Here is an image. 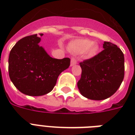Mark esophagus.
<instances>
[{
    "label": "esophagus",
    "mask_w": 135,
    "mask_h": 135,
    "mask_svg": "<svg viewBox=\"0 0 135 135\" xmlns=\"http://www.w3.org/2000/svg\"><path fill=\"white\" fill-rule=\"evenodd\" d=\"M77 64V60L75 59V58H71V61H70V65L71 66H74L75 65Z\"/></svg>",
    "instance_id": "34e87169"
}]
</instances>
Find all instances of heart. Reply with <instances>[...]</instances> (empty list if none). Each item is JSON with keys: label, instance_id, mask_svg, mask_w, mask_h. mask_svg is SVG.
<instances>
[{"label": "heart", "instance_id": "b5f03b06", "mask_svg": "<svg viewBox=\"0 0 135 135\" xmlns=\"http://www.w3.org/2000/svg\"><path fill=\"white\" fill-rule=\"evenodd\" d=\"M70 49L71 51L78 53H84L87 51L89 55L94 56L98 51L99 46L92 41L83 38L78 39L71 43L70 45Z\"/></svg>", "mask_w": 135, "mask_h": 135}]
</instances>
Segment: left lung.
Returning a JSON list of instances; mask_svg holds the SVG:
<instances>
[{
    "label": "left lung",
    "mask_w": 135,
    "mask_h": 135,
    "mask_svg": "<svg viewBox=\"0 0 135 135\" xmlns=\"http://www.w3.org/2000/svg\"><path fill=\"white\" fill-rule=\"evenodd\" d=\"M103 50L94 58L80 62L79 92L91 100H103L114 94L124 78V54L110 42L104 41Z\"/></svg>",
    "instance_id": "obj_1"
}]
</instances>
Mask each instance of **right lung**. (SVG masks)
<instances>
[{"mask_svg": "<svg viewBox=\"0 0 135 135\" xmlns=\"http://www.w3.org/2000/svg\"><path fill=\"white\" fill-rule=\"evenodd\" d=\"M40 41L41 37L36 34L24 37L13 46L8 59L10 80L20 92L32 97L51 92L59 75L68 68L70 62L69 58L51 57L39 46Z\"/></svg>", "mask_w": 135, "mask_h": 135, "instance_id": "obj_1", "label": "right lung"}]
</instances>
